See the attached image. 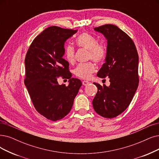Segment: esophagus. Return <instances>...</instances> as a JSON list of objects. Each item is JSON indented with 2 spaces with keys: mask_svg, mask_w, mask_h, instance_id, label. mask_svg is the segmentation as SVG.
Returning <instances> with one entry per match:
<instances>
[{
  "mask_svg": "<svg viewBox=\"0 0 159 159\" xmlns=\"http://www.w3.org/2000/svg\"><path fill=\"white\" fill-rule=\"evenodd\" d=\"M89 83H90L89 81H86V80L83 81V82H82V84H83L84 85H88Z\"/></svg>",
  "mask_w": 159,
  "mask_h": 159,
  "instance_id": "obj_1",
  "label": "esophagus"
}]
</instances>
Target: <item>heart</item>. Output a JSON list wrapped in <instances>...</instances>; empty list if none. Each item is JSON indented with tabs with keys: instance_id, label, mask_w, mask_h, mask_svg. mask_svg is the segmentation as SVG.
Wrapping results in <instances>:
<instances>
[{
	"instance_id": "1",
	"label": "heart",
	"mask_w": 159,
	"mask_h": 159,
	"mask_svg": "<svg viewBox=\"0 0 159 159\" xmlns=\"http://www.w3.org/2000/svg\"><path fill=\"white\" fill-rule=\"evenodd\" d=\"M77 46L89 50V59L95 62L102 61L106 55V48L103 43H98L97 38L89 33H84L79 35L75 39ZM65 59L70 63L74 61V48L72 46L67 44L64 49ZM95 70V66L92 62L80 63L74 69V74L78 77L83 79H89Z\"/></svg>"
}]
</instances>
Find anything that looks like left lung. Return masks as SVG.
I'll list each match as a JSON object with an SVG mask.
<instances>
[{
  "mask_svg": "<svg viewBox=\"0 0 159 159\" xmlns=\"http://www.w3.org/2000/svg\"><path fill=\"white\" fill-rule=\"evenodd\" d=\"M107 40L105 62L97 73L110 78L107 87L94 83L98 88L93 100L94 110L106 118L118 116L127 108L139 82V58L134 42L116 25L107 24L94 28Z\"/></svg>",
  "mask_w": 159,
  "mask_h": 159,
  "instance_id": "left-lung-1",
  "label": "left lung"
}]
</instances>
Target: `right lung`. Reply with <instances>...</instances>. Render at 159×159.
<instances>
[{
  "instance_id": "right-lung-1",
  "label": "right lung",
  "mask_w": 159,
  "mask_h": 159,
  "mask_svg": "<svg viewBox=\"0 0 159 159\" xmlns=\"http://www.w3.org/2000/svg\"><path fill=\"white\" fill-rule=\"evenodd\" d=\"M77 31L55 26L46 29L32 42L25 59V85L34 106L54 121L70 111L82 85L79 79L72 78L69 63L63 59L66 41ZM59 76L69 79L68 86L58 85Z\"/></svg>"
}]
</instances>
